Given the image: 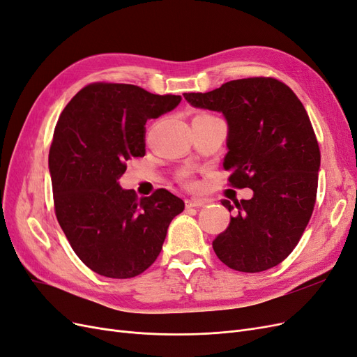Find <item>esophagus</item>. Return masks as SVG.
I'll return each instance as SVG.
<instances>
[{
  "label": "esophagus",
  "instance_id": "obj_1",
  "mask_svg": "<svg viewBox=\"0 0 357 357\" xmlns=\"http://www.w3.org/2000/svg\"><path fill=\"white\" fill-rule=\"evenodd\" d=\"M208 202V199L205 198H190V199H186V207L190 208V207H202V205H205Z\"/></svg>",
  "mask_w": 357,
  "mask_h": 357
}]
</instances>
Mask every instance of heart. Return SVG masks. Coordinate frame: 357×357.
Masks as SVG:
<instances>
[{
    "label": "heart",
    "instance_id": "1",
    "mask_svg": "<svg viewBox=\"0 0 357 357\" xmlns=\"http://www.w3.org/2000/svg\"><path fill=\"white\" fill-rule=\"evenodd\" d=\"M180 180L185 181V183H189V174H188V171L180 172Z\"/></svg>",
    "mask_w": 357,
    "mask_h": 357
}]
</instances>
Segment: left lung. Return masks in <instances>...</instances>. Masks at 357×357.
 <instances>
[{"mask_svg":"<svg viewBox=\"0 0 357 357\" xmlns=\"http://www.w3.org/2000/svg\"><path fill=\"white\" fill-rule=\"evenodd\" d=\"M183 95L193 107L223 113L228 181L253 190L252 199L234 202L238 215L215 236L214 253L241 273L283 262L304 234L317 197L320 149L304 105L273 77L231 80L211 92ZM222 204L234 210L228 199Z\"/></svg>","mask_w":357,"mask_h":357,"instance_id":"1","label":"left lung"}]
</instances>
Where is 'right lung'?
<instances>
[{"instance_id": "add662e5", "label": "right lung", "mask_w": 357, "mask_h": 357, "mask_svg": "<svg viewBox=\"0 0 357 357\" xmlns=\"http://www.w3.org/2000/svg\"><path fill=\"white\" fill-rule=\"evenodd\" d=\"M180 95L96 82L61 113L49 150L55 214L74 253L93 273L131 278L162 250L185 202L167 189L138 199L119 186L126 162L146 155V122L176 109Z\"/></svg>"}]
</instances>
